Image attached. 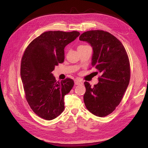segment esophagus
<instances>
[{"instance_id":"esophagus-1","label":"esophagus","mask_w":148,"mask_h":148,"mask_svg":"<svg viewBox=\"0 0 148 148\" xmlns=\"http://www.w3.org/2000/svg\"><path fill=\"white\" fill-rule=\"evenodd\" d=\"M74 84H75V85H79V84H83V82H81V81H80V80H74Z\"/></svg>"}]
</instances>
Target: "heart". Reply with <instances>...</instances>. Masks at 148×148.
<instances>
[{
	"label": "heart",
	"instance_id": "obj_1",
	"mask_svg": "<svg viewBox=\"0 0 148 148\" xmlns=\"http://www.w3.org/2000/svg\"><path fill=\"white\" fill-rule=\"evenodd\" d=\"M86 46H88V45H79V46L78 47V48H77V49H79L84 47H86Z\"/></svg>",
	"mask_w": 148,
	"mask_h": 148
}]
</instances>
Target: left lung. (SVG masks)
Segmentation results:
<instances>
[{
    "instance_id": "1",
    "label": "left lung",
    "mask_w": 148,
    "mask_h": 148,
    "mask_svg": "<svg viewBox=\"0 0 148 148\" xmlns=\"http://www.w3.org/2000/svg\"><path fill=\"white\" fill-rule=\"evenodd\" d=\"M79 40L92 47V65L101 74L94 87L87 82L84 83L86 88L84 103L90 113L104 117L119 104L129 84L128 54L118 39L104 30L87 31L80 36Z\"/></svg>"
}]
</instances>
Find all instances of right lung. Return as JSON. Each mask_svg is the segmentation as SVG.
<instances>
[{
  "label": "right lung",
  "mask_w": 148,
  "mask_h": 148,
  "mask_svg": "<svg viewBox=\"0 0 148 148\" xmlns=\"http://www.w3.org/2000/svg\"><path fill=\"white\" fill-rule=\"evenodd\" d=\"M80 35L70 32L48 31L31 42L21 58L20 75L27 101L40 118L50 121L63 112L64 97L74 86L66 78L60 82L51 73L64 61L65 46Z\"/></svg>",
  "instance_id": "add662e5"
}]
</instances>
